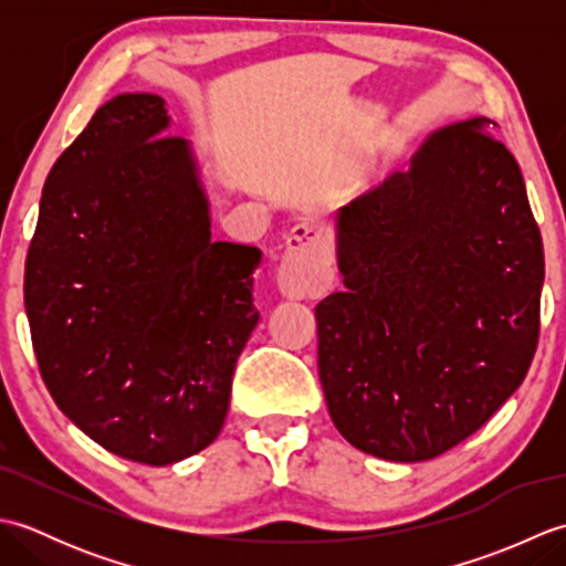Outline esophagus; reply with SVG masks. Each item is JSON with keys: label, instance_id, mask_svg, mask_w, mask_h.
Returning a JSON list of instances; mask_svg holds the SVG:
<instances>
[{"label": "esophagus", "instance_id": "1", "mask_svg": "<svg viewBox=\"0 0 566 566\" xmlns=\"http://www.w3.org/2000/svg\"><path fill=\"white\" fill-rule=\"evenodd\" d=\"M333 282V252L321 228L296 223L276 270V290L286 298L323 296Z\"/></svg>", "mask_w": 566, "mask_h": 566}]
</instances>
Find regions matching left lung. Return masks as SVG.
<instances>
[{
  "label": "left lung",
  "mask_w": 566,
  "mask_h": 566,
  "mask_svg": "<svg viewBox=\"0 0 566 566\" xmlns=\"http://www.w3.org/2000/svg\"><path fill=\"white\" fill-rule=\"evenodd\" d=\"M333 228L345 292L316 306L328 413L357 450L432 460L533 363L545 255L521 167L476 122L444 126Z\"/></svg>",
  "instance_id": "1"
}]
</instances>
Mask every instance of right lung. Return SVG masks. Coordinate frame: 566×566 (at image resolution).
Returning a JSON list of instances; mask_svg holds the SVG:
<instances>
[{"label": "right lung", "instance_id": "obj_1", "mask_svg": "<svg viewBox=\"0 0 566 566\" xmlns=\"http://www.w3.org/2000/svg\"><path fill=\"white\" fill-rule=\"evenodd\" d=\"M158 94H118L45 179L23 302L41 377L84 436L175 464L219 436L260 314L262 252L211 238L189 140Z\"/></svg>", "mask_w": 566, "mask_h": 566}]
</instances>
